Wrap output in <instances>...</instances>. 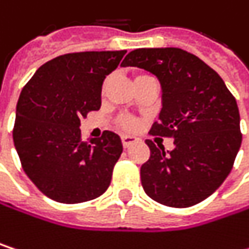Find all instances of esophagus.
Instances as JSON below:
<instances>
[{"instance_id":"obj_1","label":"esophagus","mask_w":249,"mask_h":249,"mask_svg":"<svg viewBox=\"0 0 249 249\" xmlns=\"http://www.w3.org/2000/svg\"><path fill=\"white\" fill-rule=\"evenodd\" d=\"M123 145H124L125 148H128L129 145H132L135 141H137V138L135 137H132V135H123Z\"/></svg>"}]
</instances>
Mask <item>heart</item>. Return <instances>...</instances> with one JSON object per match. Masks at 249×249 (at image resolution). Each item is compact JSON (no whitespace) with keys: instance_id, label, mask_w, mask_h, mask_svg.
Instances as JSON below:
<instances>
[{"instance_id":"heart-1","label":"heart","mask_w":249,"mask_h":249,"mask_svg":"<svg viewBox=\"0 0 249 249\" xmlns=\"http://www.w3.org/2000/svg\"><path fill=\"white\" fill-rule=\"evenodd\" d=\"M140 76H142V75H140ZM137 77H138V76H137ZM121 125H123L124 128H126V129H129V128H132V126H134V124H132V121H131V120H123Z\"/></svg>"}]
</instances>
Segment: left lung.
<instances>
[{
    "label": "left lung",
    "mask_w": 249,
    "mask_h": 249,
    "mask_svg": "<svg viewBox=\"0 0 249 249\" xmlns=\"http://www.w3.org/2000/svg\"><path fill=\"white\" fill-rule=\"evenodd\" d=\"M123 66L159 79L161 111L151 134L173 138L170 151L145 141L151 154L140 172L144 192L172 208L205 200L231 173L241 147L235 98L212 68L177 47L135 49Z\"/></svg>",
    "instance_id": "1"
}]
</instances>
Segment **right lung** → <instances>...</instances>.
<instances>
[{
  "label": "right lung",
  "mask_w": 249,
  "mask_h": 249,
  "mask_svg": "<svg viewBox=\"0 0 249 249\" xmlns=\"http://www.w3.org/2000/svg\"><path fill=\"white\" fill-rule=\"evenodd\" d=\"M126 50L83 52L40 66L20 93L13 140L25 174L47 197L82 203L111 184L123 153L120 135L80 138V118L101 108L102 83Z\"/></svg>",
  "instance_id": "add662e5"
}]
</instances>
